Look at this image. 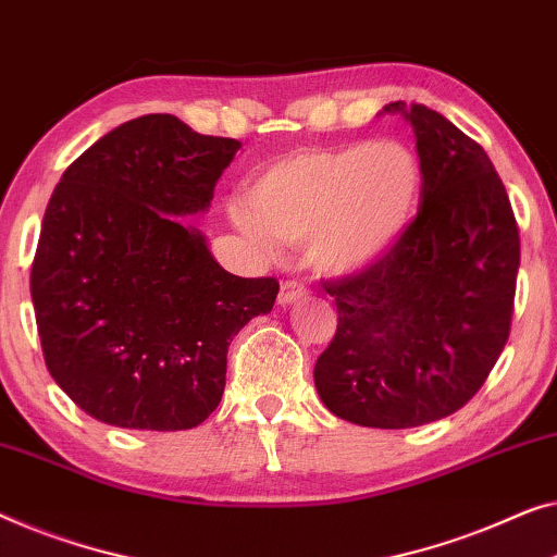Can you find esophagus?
Wrapping results in <instances>:
<instances>
[{
    "label": "esophagus",
    "instance_id": "obj_1",
    "mask_svg": "<svg viewBox=\"0 0 557 557\" xmlns=\"http://www.w3.org/2000/svg\"><path fill=\"white\" fill-rule=\"evenodd\" d=\"M304 296H306L304 284H298V281H284V284H281V292H278V304L292 306L296 301H301Z\"/></svg>",
    "mask_w": 557,
    "mask_h": 557
}]
</instances>
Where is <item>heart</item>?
Listing matches in <instances>:
<instances>
[{
    "mask_svg": "<svg viewBox=\"0 0 557 557\" xmlns=\"http://www.w3.org/2000/svg\"><path fill=\"white\" fill-rule=\"evenodd\" d=\"M422 168L399 140L346 143L294 152L259 175L231 221L253 246L306 240L313 269L344 276L367 269L412 219Z\"/></svg>",
    "mask_w": 557,
    "mask_h": 557,
    "instance_id": "1",
    "label": "heart"
}]
</instances>
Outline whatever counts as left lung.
Masks as SVG:
<instances>
[{
  "label": "left lung",
  "instance_id": "8db88e82",
  "mask_svg": "<svg viewBox=\"0 0 557 557\" xmlns=\"http://www.w3.org/2000/svg\"><path fill=\"white\" fill-rule=\"evenodd\" d=\"M412 125L422 206L397 246L326 281L338 324L313 384L346 422L407 430L455 414L510 336L520 233L487 152L424 104L389 102Z\"/></svg>",
  "mask_w": 557,
  "mask_h": 557
}]
</instances>
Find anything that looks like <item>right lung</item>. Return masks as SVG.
Masks as SVG:
<instances>
[{"label": "right lung", "instance_id": "add662e5", "mask_svg": "<svg viewBox=\"0 0 557 557\" xmlns=\"http://www.w3.org/2000/svg\"><path fill=\"white\" fill-rule=\"evenodd\" d=\"M238 148L143 115L90 145L47 203L29 278L39 342L60 389L104 424L206 422L233 336L273 309L276 278L233 276L181 221L211 208Z\"/></svg>", "mask_w": 557, "mask_h": 557}]
</instances>
